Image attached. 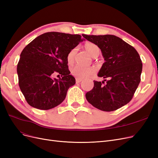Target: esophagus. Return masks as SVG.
Instances as JSON below:
<instances>
[{
  "instance_id": "1",
  "label": "esophagus",
  "mask_w": 158,
  "mask_h": 158,
  "mask_svg": "<svg viewBox=\"0 0 158 158\" xmlns=\"http://www.w3.org/2000/svg\"><path fill=\"white\" fill-rule=\"evenodd\" d=\"M82 78H76V83H80V82H82Z\"/></svg>"
}]
</instances>
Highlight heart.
<instances>
[{
  "label": "heart",
  "mask_w": 158,
  "mask_h": 158,
  "mask_svg": "<svg viewBox=\"0 0 158 158\" xmlns=\"http://www.w3.org/2000/svg\"><path fill=\"white\" fill-rule=\"evenodd\" d=\"M85 51H87L88 53L92 56V57H96L99 55L100 50L99 47L92 43L85 44L84 46ZM76 52V48H74L72 49L67 55V63L69 64H72L74 60V58L75 54ZM95 72V70L92 67H85L80 65H76L74 67L71 69V74L77 78H85L92 75Z\"/></svg>",
  "instance_id": "b5f03b06"
}]
</instances>
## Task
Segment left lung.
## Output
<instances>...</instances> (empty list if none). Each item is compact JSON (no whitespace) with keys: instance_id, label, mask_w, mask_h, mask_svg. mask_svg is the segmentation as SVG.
I'll use <instances>...</instances> for the list:
<instances>
[{"instance_id":"left-lung-1","label":"left lung","mask_w":158,"mask_h":158,"mask_svg":"<svg viewBox=\"0 0 158 158\" xmlns=\"http://www.w3.org/2000/svg\"><path fill=\"white\" fill-rule=\"evenodd\" d=\"M88 41L98 45L105 60L98 76L106 85L94 81L92 90L85 94L88 102L103 111H113L132 99L140 82L142 63L134 47L113 35H88Z\"/></svg>"}]
</instances>
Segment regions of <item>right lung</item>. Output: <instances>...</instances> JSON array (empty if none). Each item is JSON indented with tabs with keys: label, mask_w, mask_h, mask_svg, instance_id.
<instances>
[{
	"label": "right lung",
	"mask_w": 158,
	"mask_h": 158,
	"mask_svg": "<svg viewBox=\"0 0 158 158\" xmlns=\"http://www.w3.org/2000/svg\"><path fill=\"white\" fill-rule=\"evenodd\" d=\"M83 40L78 34L47 32L23 49L17 66L18 84L30 106L48 110L64 101L69 88L76 84L66 57ZM56 73L62 78H53Z\"/></svg>",
	"instance_id": "add662e5"
}]
</instances>
